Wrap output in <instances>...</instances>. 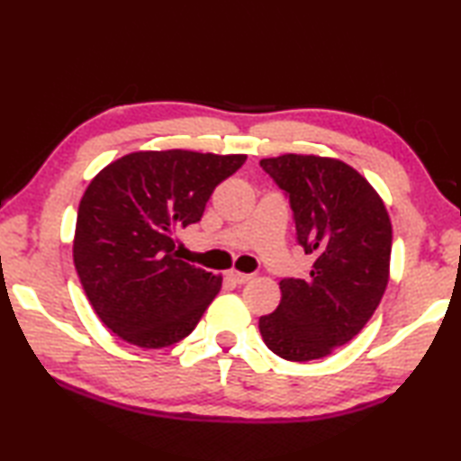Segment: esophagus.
Returning a JSON list of instances; mask_svg holds the SVG:
<instances>
[{
  "instance_id": "1",
  "label": "esophagus",
  "mask_w": 461,
  "mask_h": 461,
  "mask_svg": "<svg viewBox=\"0 0 461 461\" xmlns=\"http://www.w3.org/2000/svg\"><path fill=\"white\" fill-rule=\"evenodd\" d=\"M225 275H228V278L233 280L236 285H246V283H249V280H252V275H246V272H240V270H233V268L225 272Z\"/></svg>"
}]
</instances>
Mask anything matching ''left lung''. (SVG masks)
I'll return each instance as SVG.
<instances>
[{
	"label": "left lung",
	"instance_id": "1",
	"mask_svg": "<svg viewBox=\"0 0 461 461\" xmlns=\"http://www.w3.org/2000/svg\"><path fill=\"white\" fill-rule=\"evenodd\" d=\"M288 194L296 240L313 254L307 278L280 280V305L260 317L268 349L291 362L330 356L370 321L390 276L393 225L356 168L315 154L262 158Z\"/></svg>",
	"mask_w": 461,
	"mask_h": 461
}]
</instances>
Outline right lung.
Wrapping results in <instances>:
<instances>
[{"mask_svg":"<svg viewBox=\"0 0 461 461\" xmlns=\"http://www.w3.org/2000/svg\"><path fill=\"white\" fill-rule=\"evenodd\" d=\"M246 154L140 150L89 183L73 260L91 307L131 346H173L197 327L221 276L178 260L175 233L197 223L217 185Z\"/></svg>","mask_w":461,"mask_h":461,"instance_id":"right-lung-1","label":"right lung"}]
</instances>
